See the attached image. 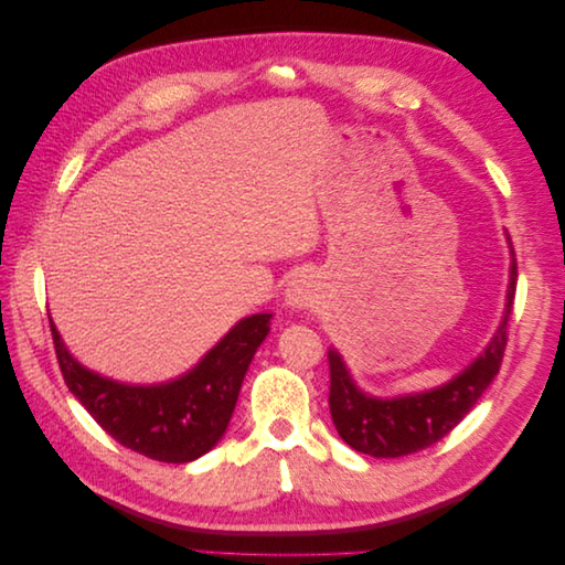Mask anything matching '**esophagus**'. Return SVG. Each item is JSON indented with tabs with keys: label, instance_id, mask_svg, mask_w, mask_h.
Instances as JSON below:
<instances>
[{
	"label": "esophagus",
	"instance_id": "34e87169",
	"mask_svg": "<svg viewBox=\"0 0 565 565\" xmlns=\"http://www.w3.org/2000/svg\"><path fill=\"white\" fill-rule=\"evenodd\" d=\"M318 299L313 285L306 278H295L285 289V301L292 306V309H309Z\"/></svg>",
	"mask_w": 565,
	"mask_h": 565
}]
</instances>
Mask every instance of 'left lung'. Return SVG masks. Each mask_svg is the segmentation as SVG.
I'll return each instance as SVG.
<instances>
[{"mask_svg":"<svg viewBox=\"0 0 565 565\" xmlns=\"http://www.w3.org/2000/svg\"><path fill=\"white\" fill-rule=\"evenodd\" d=\"M516 254L511 249L507 311L483 355L448 384L398 398H372L358 388L337 351H330V413L339 436L370 457H403L434 446L467 417L500 372L507 349V322L516 295Z\"/></svg>","mask_w":565,"mask_h":565,"instance_id":"obj_1","label":"left lung"}]
</instances>
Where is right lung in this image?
<instances>
[{
    "mask_svg": "<svg viewBox=\"0 0 565 565\" xmlns=\"http://www.w3.org/2000/svg\"><path fill=\"white\" fill-rule=\"evenodd\" d=\"M270 313L241 320L183 377L158 386H129L82 367L51 322L61 374L73 396L119 446L183 465L224 436L245 372L270 330Z\"/></svg>",
    "mask_w": 565,
    "mask_h": 565,
    "instance_id": "obj_1",
    "label": "right lung"
}]
</instances>
